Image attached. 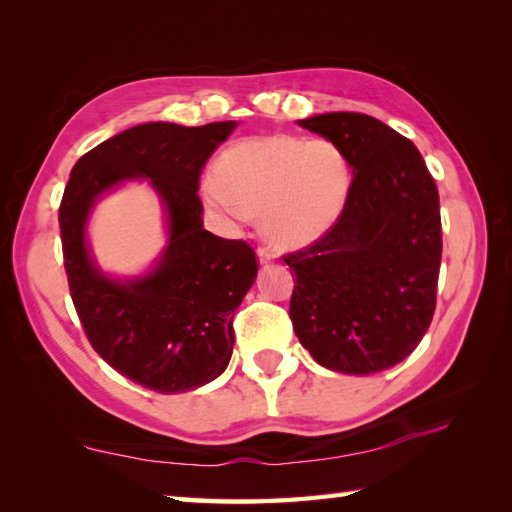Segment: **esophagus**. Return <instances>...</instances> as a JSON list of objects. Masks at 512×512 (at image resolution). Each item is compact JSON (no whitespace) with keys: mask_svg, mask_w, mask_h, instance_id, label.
<instances>
[{"mask_svg":"<svg viewBox=\"0 0 512 512\" xmlns=\"http://www.w3.org/2000/svg\"><path fill=\"white\" fill-rule=\"evenodd\" d=\"M257 257H259V264H270V262H273V259H275L277 255H275L273 250H270V248L262 246V248L257 250Z\"/></svg>","mask_w":512,"mask_h":512,"instance_id":"34e87169","label":"esophagus"}]
</instances>
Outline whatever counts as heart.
Masks as SVG:
<instances>
[{"label":"heart","instance_id":"obj_1","mask_svg":"<svg viewBox=\"0 0 512 512\" xmlns=\"http://www.w3.org/2000/svg\"><path fill=\"white\" fill-rule=\"evenodd\" d=\"M350 182V162L332 140L273 134L228 147L202 193L233 217L262 215L275 244L303 246L339 220Z\"/></svg>","mask_w":512,"mask_h":512}]
</instances>
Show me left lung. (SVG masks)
Returning a JSON list of instances; mask_svg holds the SVG:
<instances>
[{"mask_svg": "<svg viewBox=\"0 0 512 512\" xmlns=\"http://www.w3.org/2000/svg\"><path fill=\"white\" fill-rule=\"evenodd\" d=\"M343 149L352 184L317 242L284 255L290 319L319 365L369 376L407 358L436 312L440 195L409 138L358 112L299 121Z\"/></svg>", "mask_w": 512, "mask_h": 512, "instance_id": "obj_1", "label": "left lung"}]
</instances>
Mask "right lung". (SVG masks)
Segmentation results:
<instances>
[{
	"label": "right lung",
	"mask_w": 512,
	"mask_h": 512,
	"mask_svg": "<svg viewBox=\"0 0 512 512\" xmlns=\"http://www.w3.org/2000/svg\"><path fill=\"white\" fill-rule=\"evenodd\" d=\"M235 121L182 127L145 123L76 162L59 206L63 266L76 314L107 365L158 394H182L220 376L233 354V317L257 275L244 239L209 233L200 173ZM150 180L170 217V244L145 278L116 282L95 268L84 224L98 195Z\"/></svg>",
	"instance_id": "right-lung-1"
}]
</instances>
